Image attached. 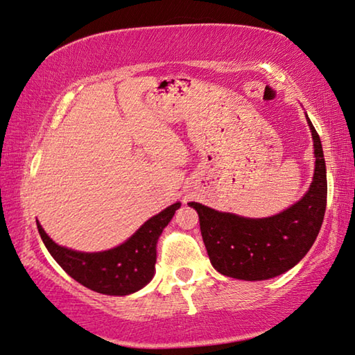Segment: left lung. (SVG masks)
Here are the masks:
<instances>
[{"instance_id": "8db88e82", "label": "left lung", "mask_w": 355, "mask_h": 355, "mask_svg": "<svg viewBox=\"0 0 355 355\" xmlns=\"http://www.w3.org/2000/svg\"><path fill=\"white\" fill-rule=\"evenodd\" d=\"M314 145L310 189L288 209L267 218H247L189 202L200 216L209 259L221 275L267 281L293 268L314 244L327 209V166L318 131L305 114Z\"/></svg>"}]
</instances>
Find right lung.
Returning a JSON list of instances; mask_svg holds the SVG:
<instances>
[{
	"label": "right lung",
	"instance_id": "obj_1",
	"mask_svg": "<svg viewBox=\"0 0 355 355\" xmlns=\"http://www.w3.org/2000/svg\"><path fill=\"white\" fill-rule=\"evenodd\" d=\"M182 202L177 201L141 225L123 244L103 252H78L56 244L40 221L37 232L65 273L87 288L108 296H126L153 281L157 262V241Z\"/></svg>",
	"mask_w": 355,
	"mask_h": 355
}]
</instances>
